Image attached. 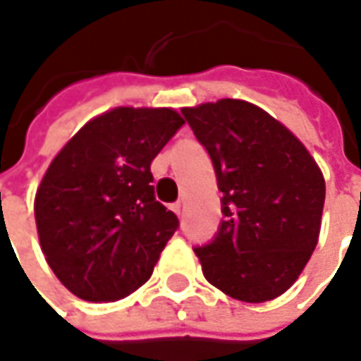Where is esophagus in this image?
<instances>
[{"label": "esophagus", "mask_w": 361, "mask_h": 361, "mask_svg": "<svg viewBox=\"0 0 361 361\" xmlns=\"http://www.w3.org/2000/svg\"><path fill=\"white\" fill-rule=\"evenodd\" d=\"M173 211H176V215H181V211H183V203H181V201H178V203L173 205Z\"/></svg>", "instance_id": "esophagus-1"}]
</instances>
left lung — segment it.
Segmentation results:
<instances>
[{
  "instance_id": "left-lung-1",
  "label": "left lung",
  "mask_w": 361,
  "mask_h": 361,
  "mask_svg": "<svg viewBox=\"0 0 361 361\" xmlns=\"http://www.w3.org/2000/svg\"><path fill=\"white\" fill-rule=\"evenodd\" d=\"M223 191L215 240L195 248L205 279L244 303L271 301L317 248L324 178L293 133L258 105L219 99L183 107Z\"/></svg>"
}]
</instances>
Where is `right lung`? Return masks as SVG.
<instances>
[{
  "mask_svg": "<svg viewBox=\"0 0 361 361\" xmlns=\"http://www.w3.org/2000/svg\"><path fill=\"white\" fill-rule=\"evenodd\" d=\"M183 123L172 107H115L50 162L35 195L37 233L75 297L113 303L152 276L180 223L156 201L150 164Z\"/></svg>",
  "mask_w": 361,
  "mask_h": 361,
  "instance_id": "obj_1",
  "label": "right lung"
}]
</instances>
